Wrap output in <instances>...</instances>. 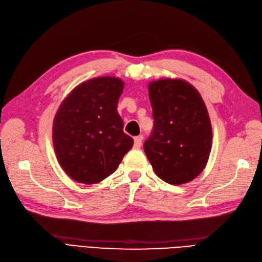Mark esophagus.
<instances>
[{"label": "esophagus", "mask_w": 262, "mask_h": 262, "mask_svg": "<svg viewBox=\"0 0 262 262\" xmlns=\"http://www.w3.org/2000/svg\"><path fill=\"white\" fill-rule=\"evenodd\" d=\"M142 140H143V136H137L134 138V147L135 148H140L142 146Z\"/></svg>", "instance_id": "esophagus-1"}]
</instances>
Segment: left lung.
<instances>
[{
    "label": "left lung",
    "mask_w": 262,
    "mask_h": 262,
    "mask_svg": "<svg viewBox=\"0 0 262 262\" xmlns=\"http://www.w3.org/2000/svg\"><path fill=\"white\" fill-rule=\"evenodd\" d=\"M154 128L144 151L159 178L183 185L198 177L210 154L213 132L198 90L182 79L148 83Z\"/></svg>",
    "instance_id": "8db88e82"
}]
</instances>
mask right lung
Here are the masks:
<instances>
[{"label":"right lung","instance_id":"add662e5","mask_svg":"<svg viewBox=\"0 0 262 262\" xmlns=\"http://www.w3.org/2000/svg\"><path fill=\"white\" fill-rule=\"evenodd\" d=\"M124 85L119 77H93L60 103L53 122V144L59 165L74 181H102L133 147L134 141L122 130L117 111Z\"/></svg>","mask_w":262,"mask_h":262}]
</instances>
